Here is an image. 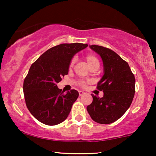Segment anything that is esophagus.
Wrapping results in <instances>:
<instances>
[{
  "instance_id": "esophagus-1",
  "label": "esophagus",
  "mask_w": 156,
  "mask_h": 156,
  "mask_svg": "<svg viewBox=\"0 0 156 156\" xmlns=\"http://www.w3.org/2000/svg\"><path fill=\"white\" fill-rule=\"evenodd\" d=\"M78 93H79L80 96H82V95H83V94H86L85 92H83V91H80V90L78 91Z\"/></svg>"
}]
</instances>
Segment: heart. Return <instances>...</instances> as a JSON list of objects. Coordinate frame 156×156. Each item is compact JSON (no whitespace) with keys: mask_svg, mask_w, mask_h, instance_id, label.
<instances>
[{"mask_svg":"<svg viewBox=\"0 0 156 156\" xmlns=\"http://www.w3.org/2000/svg\"><path fill=\"white\" fill-rule=\"evenodd\" d=\"M85 59L87 61V64H88L89 67L94 64H99V62H98V58L93 55H87V56H86ZM73 64H74V60H72L71 61L70 64H69V67L70 68L72 67L73 66ZM85 84H86L85 82H84L83 80H80L79 81V85L81 86V87H85Z\"/></svg>","mask_w":156,"mask_h":156,"instance_id":"1","label":"heart"}]
</instances>
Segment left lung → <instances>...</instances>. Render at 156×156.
I'll return each mask as SVG.
<instances>
[{"label":"left lung","instance_id":"8db88e82","mask_svg":"<svg viewBox=\"0 0 156 156\" xmlns=\"http://www.w3.org/2000/svg\"><path fill=\"white\" fill-rule=\"evenodd\" d=\"M100 55L103 63V76L97 88L103 98L92 94L93 101L87 107L92 119L100 124H110L126 112L135 94V77L125 61L112 50L103 46H89Z\"/></svg>","mask_w":156,"mask_h":156}]
</instances>
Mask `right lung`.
Instances as JSON below:
<instances>
[{
	"label": "right lung",
	"instance_id": "right-lung-1",
	"mask_svg": "<svg viewBox=\"0 0 156 156\" xmlns=\"http://www.w3.org/2000/svg\"><path fill=\"white\" fill-rule=\"evenodd\" d=\"M87 46L83 43L58 44L31 64L23 82V92L27 108L40 122L55 125L67 118L79 94L75 89L64 93L56 84L68 74L75 54Z\"/></svg>",
	"mask_w": 156,
	"mask_h": 156
}]
</instances>
